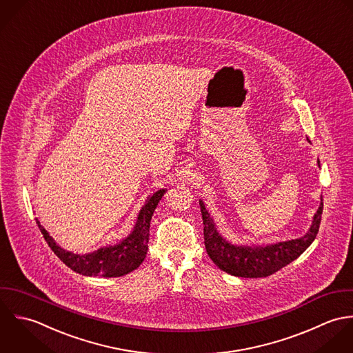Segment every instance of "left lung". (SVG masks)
Wrapping results in <instances>:
<instances>
[{
  "mask_svg": "<svg viewBox=\"0 0 353 353\" xmlns=\"http://www.w3.org/2000/svg\"><path fill=\"white\" fill-rule=\"evenodd\" d=\"M199 205L203 218L205 245L210 259L225 273L243 279L272 276L297 259L315 240L323 212V199L321 198V205L314 215L312 225L303 237L268 245H234L218 233L205 203L199 201Z\"/></svg>",
  "mask_w": 353,
  "mask_h": 353,
  "instance_id": "8db88e82",
  "label": "left lung"
}]
</instances>
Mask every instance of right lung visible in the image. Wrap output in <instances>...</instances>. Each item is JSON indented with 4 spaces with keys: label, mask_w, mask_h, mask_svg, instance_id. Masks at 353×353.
<instances>
[{
    "label": "right lung",
    "mask_w": 353,
    "mask_h": 353,
    "mask_svg": "<svg viewBox=\"0 0 353 353\" xmlns=\"http://www.w3.org/2000/svg\"><path fill=\"white\" fill-rule=\"evenodd\" d=\"M163 194L165 190H159L147 198L138 215L135 228L128 237L116 245H106L85 255L73 254L61 248L38 219L37 223L53 252L73 272L88 277H121L138 269L144 261L148 250L150 221Z\"/></svg>",
    "instance_id": "right-lung-1"
}]
</instances>
